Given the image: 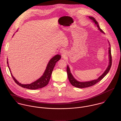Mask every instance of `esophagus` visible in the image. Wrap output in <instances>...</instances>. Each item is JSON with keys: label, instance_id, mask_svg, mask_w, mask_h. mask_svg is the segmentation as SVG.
Listing matches in <instances>:
<instances>
[{"label": "esophagus", "instance_id": "esophagus-1", "mask_svg": "<svg viewBox=\"0 0 121 121\" xmlns=\"http://www.w3.org/2000/svg\"><path fill=\"white\" fill-rule=\"evenodd\" d=\"M60 52L62 54V56H64L65 55V52H66V50L64 48H62L60 49Z\"/></svg>", "mask_w": 121, "mask_h": 121}]
</instances>
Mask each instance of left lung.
<instances>
[{
	"instance_id": "obj_1",
	"label": "left lung",
	"mask_w": 121,
	"mask_h": 121,
	"mask_svg": "<svg viewBox=\"0 0 121 121\" xmlns=\"http://www.w3.org/2000/svg\"><path fill=\"white\" fill-rule=\"evenodd\" d=\"M89 18L90 19H91V20H92L94 21V22H95V24L97 25V26L98 28H99V29L102 33H104V32L103 31V30L102 29H101L99 27V26L98 24V22L96 21V20L94 17H89ZM109 65L108 66V67L107 68V70L105 71L104 73H103V74L102 75H101L98 79L94 80H92V81H88V82H80L78 81L73 77L72 74L70 73V70L69 67H68V66H67V73L68 78L70 82L71 83V84L73 85V86H74L76 87L83 88H86V87H90V86H92L95 85L99 82L108 74V72L109 71V70L111 68V65H112V56H111L110 47L109 48Z\"/></svg>"
}]
</instances>
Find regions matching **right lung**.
Segmentation results:
<instances>
[{"label": "right lung", "mask_w": 121, "mask_h": 121, "mask_svg": "<svg viewBox=\"0 0 121 121\" xmlns=\"http://www.w3.org/2000/svg\"><path fill=\"white\" fill-rule=\"evenodd\" d=\"M60 58H61V56L59 55H56V56L52 57L50 59V60L49 61L47 66L46 67V69L45 70V72L43 73V75L36 81L30 84H26V85L22 84L20 83L19 82H18L17 80H16V79L13 77V76L12 74L10 69L8 65V61H7V64L13 79L18 85L25 88L31 89V90H35V89L43 88L46 86L48 84L53 70L55 67V65H56V63L58 60H59Z\"/></svg>", "instance_id": "1"}]
</instances>
